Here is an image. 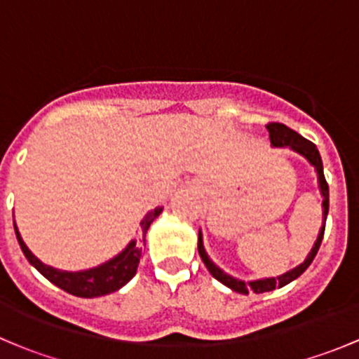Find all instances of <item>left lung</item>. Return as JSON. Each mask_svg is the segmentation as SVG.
I'll list each match as a JSON object with an SVG mask.
<instances>
[{"mask_svg":"<svg viewBox=\"0 0 359 359\" xmlns=\"http://www.w3.org/2000/svg\"><path fill=\"white\" fill-rule=\"evenodd\" d=\"M266 128H267V132H269V139H271V144H273V147H290V149L295 151V153L302 154V156L314 166V170H316L318 184H320L321 196H323V226H321L320 234H318V240H316V243H314L313 250H311L309 255H307V259L304 260L300 266L293 267L292 271H288V273L281 274V276H278V278H264V280H255V281L236 280V278H233V276H229V274L224 273L220 267H217L215 264L210 260V257L206 255L205 247H203L201 231H200V233H198V252H200V257H201L203 262H205L206 269L210 271V274H212L217 281H220L222 285L229 287L231 290H234L238 293H245V295H248V292H255V293L271 292V290H274L276 287L281 288V287H285V285L290 283V281L297 280V278H299L300 274H302L304 271L311 266V262H313L314 257H316L318 250H320L321 240H323V234H325V222H327V215H328V184H327V180H325L323 161H321L320 151L316 149V146H314L311 140L304 139L302 135H299L295 130L288 128V126L283 125V123H269V125H266Z\"/></svg>","mask_w":359,"mask_h":359,"instance_id":"left-lung-1","label":"left lung"}]
</instances>
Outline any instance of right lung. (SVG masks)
Returning a JSON list of instances; mask_svg holds the SVG:
<instances>
[{
  "instance_id": "right-lung-1",
  "label": "right lung",
  "mask_w": 359,
  "mask_h": 359,
  "mask_svg": "<svg viewBox=\"0 0 359 359\" xmlns=\"http://www.w3.org/2000/svg\"><path fill=\"white\" fill-rule=\"evenodd\" d=\"M163 212L161 206L151 210L142 220H140V236L142 241H146L147 229H149L151 222ZM13 227H15L17 240H19L20 248H22L25 259L43 274L48 281H52L55 287L62 288L64 292L71 293V295L83 297V299H93V297L107 295L119 290L121 287H125L137 273V267H139L140 257H142V247L137 245V241H130L128 247L123 250L121 253L114 257V259L107 260L106 264H100V266L92 267V269L86 271H78V273H69V271H60L55 269L52 266H46L43 264L38 257L32 255L31 250L27 248V245L24 243V240L20 238L19 229L15 226V220H13Z\"/></svg>"
}]
</instances>
